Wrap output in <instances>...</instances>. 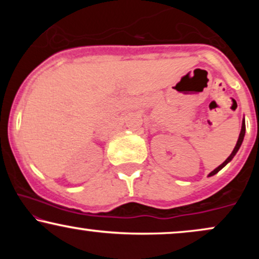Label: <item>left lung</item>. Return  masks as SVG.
I'll return each mask as SVG.
<instances>
[{
    "instance_id": "left-lung-1",
    "label": "left lung",
    "mask_w": 259,
    "mask_h": 259,
    "mask_svg": "<svg viewBox=\"0 0 259 259\" xmlns=\"http://www.w3.org/2000/svg\"><path fill=\"white\" fill-rule=\"evenodd\" d=\"M245 132H246V125H245V119H243V121H242V127H241V132H240V136H239V140H237V142H236V146H235V148H234V150H233V152H231V154H230V156H229V157H228V158H227V159H225V160H224V162H223V163H222V164H221V165H219V167H218V168H215V169H214V170H213V171H212V173H210V174H209V177H212V175H214V174H217V173H218V171H219V170H221V169H223V168H224V167H225V165H227V164H228V163H229V162H230V160L234 158V156H235V154H236V152H237V151H239V148H240V146H241V144H242V141H243V138H245Z\"/></svg>"
}]
</instances>
